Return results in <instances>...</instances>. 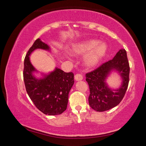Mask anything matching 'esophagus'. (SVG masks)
Here are the masks:
<instances>
[{
	"label": "esophagus",
	"instance_id": "esophagus-1",
	"mask_svg": "<svg viewBox=\"0 0 146 146\" xmlns=\"http://www.w3.org/2000/svg\"><path fill=\"white\" fill-rule=\"evenodd\" d=\"M75 79L76 81H79V80H82L83 79V76L80 74H76L75 75Z\"/></svg>",
	"mask_w": 146,
	"mask_h": 146
}]
</instances>
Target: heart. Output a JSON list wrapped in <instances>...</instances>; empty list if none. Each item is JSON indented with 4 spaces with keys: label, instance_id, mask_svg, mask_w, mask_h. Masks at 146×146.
I'll list each match as a JSON object with an SVG mask.
<instances>
[{
    "label": "heart",
    "instance_id": "1",
    "mask_svg": "<svg viewBox=\"0 0 146 146\" xmlns=\"http://www.w3.org/2000/svg\"><path fill=\"white\" fill-rule=\"evenodd\" d=\"M108 51V46L104 42H100L96 39L79 42L73 44L70 52L73 55H80L86 53L83 61L86 67H95L104 57Z\"/></svg>",
    "mask_w": 146,
    "mask_h": 146
}]
</instances>
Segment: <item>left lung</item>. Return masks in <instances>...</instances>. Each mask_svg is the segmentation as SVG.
<instances>
[{"label":"left lung","instance_id":"left-lung-1","mask_svg":"<svg viewBox=\"0 0 146 146\" xmlns=\"http://www.w3.org/2000/svg\"><path fill=\"white\" fill-rule=\"evenodd\" d=\"M113 72L118 73L122 79L121 85L117 89L111 88L106 82L107 77ZM129 75V62L124 49H120L112 60L86 74V80L90 91L88 98L90 107L97 111L102 112L119 104L126 92Z\"/></svg>","mask_w":146,"mask_h":146}]
</instances>
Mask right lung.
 <instances>
[{
  "label": "right lung",
  "instance_id": "right-lung-1",
  "mask_svg": "<svg viewBox=\"0 0 146 146\" xmlns=\"http://www.w3.org/2000/svg\"><path fill=\"white\" fill-rule=\"evenodd\" d=\"M38 49L51 52L49 46L40 38L36 39L29 48L24 62L26 90L35 106L44 114L60 115L67 108L68 95L74 84V74L66 73L56 67L53 71L41 73L40 77H37L35 73L39 71L32 65L29 56Z\"/></svg>",
  "mask_w": 146,
  "mask_h": 146
}]
</instances>
